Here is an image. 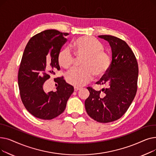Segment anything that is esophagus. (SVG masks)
<instances>
[{
    "label": "esophagus",
    "instance_id": "1",
    "mask_svg": "<svg viewBox=\"0 0 156 156\" xmlns=\"http://www.w3.org/2000/svg\"><path fill=\"white\" fill-rule=\"evenodd\" d=\"M81 88L78 87H74V90H75V91H78L79 90H80Z\"/></svg>",
    "mask_w": 156,
    "mask_h": 156
}]
</instances>
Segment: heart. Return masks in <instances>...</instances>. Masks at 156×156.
<instances>
[{"label":"heart","mask_w":156,"mask_h":156,"mask_svg":"<svg viewBox=\"0 0 156 156\" xmlns=\"http://www.w3.org/2000/svg\"><path fill=\"white\" fill-rule=\"evenodd\" d=\"M78 58L84 59L81 64L83 68L73 69L66 75L68 83L75 87H81L91 81L94 75L101 77L110 67L109 56L102 49L101 44L90 36H83L76 38L71 45ZM59 64L65 69L71 68L76 61L70 50L64 48L58 54Z\"/></svg>","instance_id":"1"}]
</instances>
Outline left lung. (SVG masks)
Listing matches in <instances>:
<instances>
[{"instance_id": "1", "label": "left lung", "mask_w": 156, "mask_h": 156, "mask_svg": "<svg viewBox=\"0 0 156 156\" xmlns=\"http://www.w3.org/2000/svg\"><path fill=\"white\" fill-rule=\"evenodd\" d=\"M109 42L112 62L105 75L97 82L105 88L96 91L87 89L90 95L85 101L88 116L100 122H109L119 119L133 102L137 90L138 67L136 57L128 45L119 38L99 35Z\"/></svg>"}]
</instances>
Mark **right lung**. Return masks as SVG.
Returning <instances> with one entry per match:
<instances>
[{"label":"right lung","mask_w":156,"mask_h":156,"mask_svg":"<svg viewBox=\"0 0 156 156\" xmlns=\"http://www.w3.org/2000/svg\"><path fill=\"white\" fill-rule=\"evenodd\" d=\"M68 33L47 30L30 38L24 48L18 72L21 101L35 117L52 119L62 114L74 92L63 77L54 79L58 84L55 91L45 92L44 84L59 70L58 54L67 40Z\"/></svg>","instance_id":"add662e5"}]
</instances>
